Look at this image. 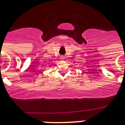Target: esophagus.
Listing matches in <instances>:
<instances>
[{"label": "esophagus", "mask_w": 125, "mask_h": 125, "mask_svg": "<svg viewBox=\"0 0 125 125\" xmlns=\"http://www.w3.org/2000/svg\"><path fill=\"white\" fill-rule=\"evenodd\" d=\"M60 59H61V60H63V59H64V57H63V56H61L60 57Z\"/></svg>", "instance_id": "obj_1"}]
</instances>
